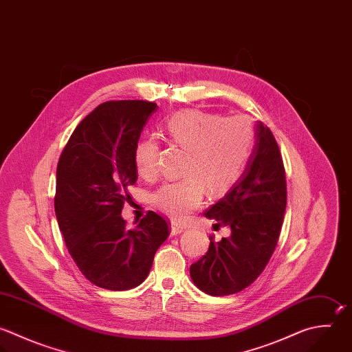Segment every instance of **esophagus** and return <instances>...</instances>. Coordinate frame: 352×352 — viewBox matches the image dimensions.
<instances>
[{
  "label": "esophagus",
  "instance_id": "obj_1",
  "mask_svg": "<svg viewBox=\"0 0 352 352\" xmlns=\"http://www.w3.org/2000/svg\"><path fill=\"white\" fill-rule=\"evenodd\" d=\"M183 231H184V227H182V226H177V224H172V226H170V235H172V236L179 235V234H182Z\"/></svg>",
  "mask_w": 352,
  "mask_h": 352
}]
</instances>
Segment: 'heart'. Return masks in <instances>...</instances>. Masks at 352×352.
<instances>
[{"label":"heart","instance_id":"b5f03b06","mask_svg":"<svg viewBox=\"0 0 352 352\" xmlns=\"http://www.w3.org/2000/svg\"><path fill=\"white\" fill-rule=\"evenodd\" d=\"M172 143L188 151L183 180L164 184L153 197L157 209L182 221L210 195L227 192L242 176L249 161L254 131L243 117L223 118L202 110H183L166 122ZM160 146L154 138L142 139L135 147V165L143 177L158 173Z\"/></svg>","mask_w":352,"mask_h":352}]
</instances>
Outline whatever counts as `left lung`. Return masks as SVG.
I'll return each mask as SVG.
<instances>
[{
    "mask_svg": "<svg viewBox=\"0 0 352 352\" xmlns=\"http://www.w3.org/2000/svg\"><path fill=\"white\" fill-rule=\"evenodd\" d=\"M246 168L230 191L204 216L231 234L212 238L204 257L190 267L194 285L210 296L241 292L263 272L276 246L286 208L282 157L271 131L256 122Z\"/></svg>",
    "mask_w": 352,
    "mask_h": 352,
    "instance_id": "8db88e82",
    "label": "left lung"
}]
</instances>
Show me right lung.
<instances>
[{
	"instance_id": "right-lung-1",
	"label": "right lung",
	"mask_w": 352,
	"mask_h": 352,
	"mask_svg": "<svg viewBox=\"0 0 352 352\" xmlns=\"http://www.w3.org/2000/svg\"><path fill=\"white\" fill-rule=\"evenodd\" d=\"M157 104L106 102L74 129L56 169L55 213L70 256L99 287L128 290L148 275L169 235L166 220L150 210L128 230L121 216L138 170L135 147Z\"/></svg>"
}]
</instances>
